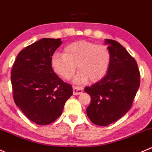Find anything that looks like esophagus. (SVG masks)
<instances>
[{
	"mask_svg": "<svg viewBox=\"0 0 152 152\" xmlns=\"http://www.w3.org/2000/svg\"><path fill=\"white\" fill-rule=\"evenodd\" d=\"M83 93V88L80 86H73V94L78 95Z\"/></svg>",
	"mask_w": 152,
	"mask_h": 152,
	"instance_id": "esophagus-1",
	"label": "esophagus"
}]
</instances>
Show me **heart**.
<instances>
[{
  "instance_id": "heart-1",
  "label": "heart",
  "mask_w": 152,
  "mask_h": 152,
  "mask_svg": "<svg viewBox=\"0 0 152 152\" xmlns=\"http://www.w3.org/2000/svg\"><path fill=\"white\" fill-rule=\"evenodd\" d=\"M111 63V53L107 46L88 41H77L66 45L63 54L56 53L51 58L53 71L64 80L71 79L77 70L76 83L89 80L96 83L104 77Z\"/></svg>"
}]
</instances>
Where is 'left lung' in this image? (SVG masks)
<instances>
[{"instance_id":"8db88e82","label":"left lung","mask_w":152,"mask_h":152,"mask_svg":"<svg viewBox=\"0 0 152 152\" xmlns=\"http://www.w3.org/2000/svg\"><path fill=\"white\" fill-rule=\"evenodd\" d=\"M111 53L107 74L85 91L91 96L86 109L88 117L98 126H107L118 121L132 107L140 86L137 62L118 42L105 39Z\"/></svg>"}]
</instances>
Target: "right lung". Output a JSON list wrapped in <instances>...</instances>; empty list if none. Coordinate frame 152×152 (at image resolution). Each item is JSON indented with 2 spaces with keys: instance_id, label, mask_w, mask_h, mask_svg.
<instances>
[{
  "instance_id": "right-lung-1",
  "label": "right lung",
  "mask_w": 152,
  "mask_h": 152,
  "mask_svg": "<svg viewBox=\"0 0 152 152\" xmlns=\"http://www.w3.org/2000/svg\"><path fill=\"white\" fill-rule=\"evenodd\" d=\"M61 39L44 38L22 50L11 72L15 104L31 121L47 125L62 113L72 87L53 72L51 58Z\"/></svg>"
}]
</instances>
